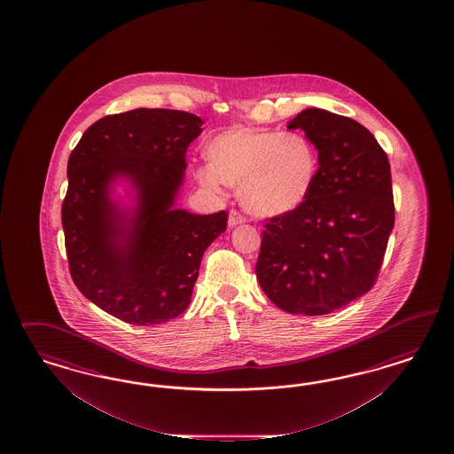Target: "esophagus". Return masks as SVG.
Here are the masks:
<instances>
[{
	"label": "esophagus",
	"mask_w": 454,
	"mask_h": 454,
	"mask_svg": "<svg viewBox=\"0 0 454 454\" xmlns=\"http://www.w3.org/2000/svg\"><path fill=\"white\" fill-rule=\"evenodd\" d=\"M243 223H247V218L241 215V213H238V211H230V218H228V226L230 228H234V226H238V224H243Z\"/></svg>",
	"instance_id": "34e87169"
}]
</instances>
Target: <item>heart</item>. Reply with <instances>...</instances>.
I'll return each mask as SVG.
<instances>
[{
    "label": "heart",
    "mask_w": 454,
    "mask_h": 454,
    "mask_svg": "<svg viewBox=\"0 0 454 454\" xmlns=\"http://www.w3.org/2000/svg\"><path fill=\"white\" fill-rule=\"evenodd\" d=\"M207 166L194 171L196 181L220 192L221 183L239 190V201L260 218H279L306 203L315 188L319 156L301 133L236 126L213 137Z\"/></svg>",
    "instance_id": "1"
}]
</instances>
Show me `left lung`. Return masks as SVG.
Instances as JSON below:
<instances>
[{
    "mask_svg": "<svg viewBox=\"0 0 454 454\" xmlns=\"http://www.w3.org/2000/svg\"><path fill=\"white\" fill-rule=\"evenodd\" d=\"M319 156L315 188L294 213L262 231L256 276L291 315H328L372 289L395 226L387 156L351 118L308 108L288 123Z\"/></svg>",
    "mask_w": 454,
    "mask_h": 454,
    "instance_id": "1",
    "label": "left lung"
}]
</instances>
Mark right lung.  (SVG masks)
<instances>
[{"instance_id": "right-lung-1", "label": "right lung", "mask_w": 454, "mask_h": 454, "mask_svg": "<svg viewBox=\"0 0 454 454\" xmlns=\"http://www.w3.org/2000/svg\"><path fill=\"white\" fill-rule=\"evenodd\" d=\"M201 124L184 111L137 108L91 124L69 154L61 223L71 278L84 298L129 325L179 317L205 251L226 231V211L176 207L184 154Z\"/></svg>"}]
</instances>
